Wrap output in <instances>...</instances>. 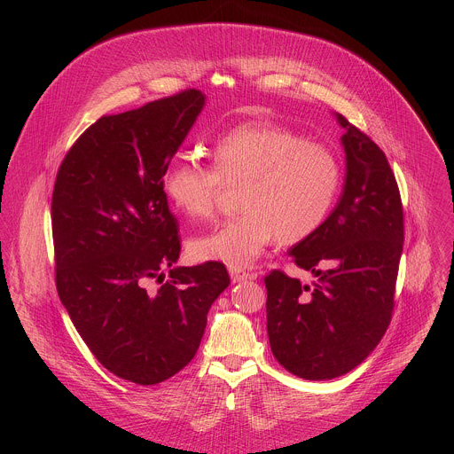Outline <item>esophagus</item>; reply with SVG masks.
I'll return each instance as SVG.
<instances>
[{"mask_svg": "<svg viewBox=\"0 0 454 454\" xmlns=\"http://www.w3.org/2000/svg\"><path fill=\"white\" fill-rule=\"evenodd\" d=\"M231 278L234 283H243V281H248V279H254L255 274L252 272H247V270H241V269H231Z\"/></svg>", "mask_w": 454, "mask_h": 454, "instance_id": "esophagus-1", "label": "esophagus"}]
</instances>
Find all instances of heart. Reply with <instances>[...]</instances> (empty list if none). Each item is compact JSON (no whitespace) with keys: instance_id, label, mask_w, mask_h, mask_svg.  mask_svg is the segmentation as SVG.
Masks as SVG:
<instances>
[{"instance_id":"heart-1","label":"heart","mask_w":454,"mask_h":454,"mask_svg":"<svg viewBox=\"0 0 454 454\" xmlns=\"http://www.w3.org/2000/svg\"><path fill=\"white\" fill-rule=\"evenodd\" d=\"M213 166L173 160L162 175L169 204L191 220L215 213L227 185H243L241 215L191 243L192 259L248 267L276 239L295 245L313 236L330 215L342 185V166L328 146L272 122H247L211 150Z\"/></svg>"}]
</instances>
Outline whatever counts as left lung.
<instances>
[{"mask_svg": "<svg viewBox=\"0 0 454 454\" xmlns=\"http://www.w3.org/2000/svg\"><path fill=\"white\" fill-rule=\"evenodd\" d=\"M335 119L344 129L342 194L324 225L288 252L318 279L309 286L281 270L265 276L272 355L309 381L353 371L380 344L403 245L402 200L387 155L342 115Z\"/></svg>", "mask_w": 454, "mask_h": 454, "instance_id": "1", "label": "left lung"}]
</instances>
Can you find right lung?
<instances>
[{
    "label": "right lung",
    "instance_id": "right-lung-1",
    "mask_svg": "<svg viewBox=\"0 0 454 454\" xmlns=\"http://www.w3.org/2000/svg\"><path fill=\"white\" fill-rule=\"evenodd\" d=\"M204 101L191 89L101 117L66 153L54 185L59 299L98 362L143 387L194 358L207 311L231 283L218 262L175 267L178 220L160 187Z\"/></svg>",
    "mask_w": 454,
    "mask_h": 454
}]
</instances>
